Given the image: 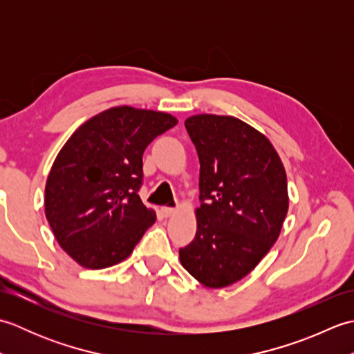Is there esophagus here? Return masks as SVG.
<instances>
[{"label":"esophagus","instance_id":"1","mask_svg":"<svg viewBox=\"0 0 354 354\" xmlns=\"http://www.w3.org/2000/svg\"><path fill=\"white\" fill-rule=\"evenodd\" d=\"M175 212H176V209L171 208V207H162V208H161V214H162L164 217H169V216H171Z\"/></svg>","mask_w":354,"mask_h":354}]
</instances>
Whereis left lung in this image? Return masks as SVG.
I'll return each mask as SVG.
<instances>
[{
    "mask_svg": "<svg viewBox=\"0 0 354 354\" xmlns=\"http://www.w3.org/2000/svg\"><path fill=\"white\" fill-rule=\"evenodd\" d=\"M199 156L198 230L179 250L183 266L207 288H225L259 265L288 214V179L265 135L242 120H185Z\"/></svg>",
    "mask_w": 354,
    "mask_h": 354,
    "instance_id": "8db88e82",
    "label": "left lung"
}]
</instances>
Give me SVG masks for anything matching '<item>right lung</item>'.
<instances>
[{"mask_svg": "<svg viewBox=\"0 0 354 354\" xmlns=\"http://www.w3.org/2000/svg\"><path fill=\"white\" fill-rule=\"evenodd\" d=\"M178 120L131 106L89 118L57 153L45 185V216L65 252L88 269L117 265L153 225L140 199L142 153Z\"/></svg>", "mask_w": 354, "mask_h": 354, "instance_id": "right-lung-1", "label": "right lung"}]
</instances>
